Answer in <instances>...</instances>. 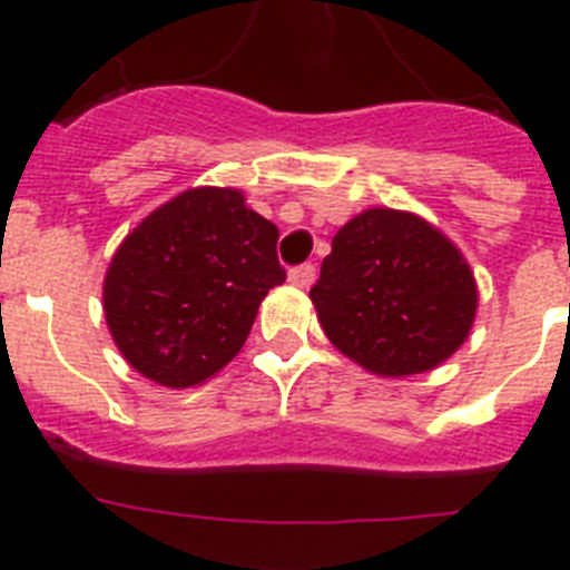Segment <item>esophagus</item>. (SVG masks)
Wrapping results in <instances>:
<instances>
[{"label": "esophagus", "instance_id": "1", "mask_svg": "<svg viewBox=\"0 0 570 570\" xmlns=\"http://www.w3.org/2000/svg\"><path fill=\"white\" fill-rule=\"evenodd\" d=\"M316 279V265H311V262H305V265H296L294 271L288 274V282L291 285H296V288H311Z\"/></svg>", "mask_w": 570, "mask_h": 570}]
</instances>
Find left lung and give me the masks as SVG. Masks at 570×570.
Masks as SVG:
<instances>
[{
    "label": "left lung",
    "instance_id": "obj_1",
    "mask_svg": "<svg viewBox=\"0 0 570 570\" xmlns=\"http://www.w3.org/2000/svg\"><path fill=\"white\" fill-rule=\"evenodd\" d=\"M311 302L325 336L356 365L411 376L468 340L480 296L440 228L407 210L367 208L336 230Z\"/></svg>",
    "mask_w": 570,
    "mask_h": 570
}]
</instances>
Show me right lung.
<instances>
[{
  "instance_id": "obj_1",
  "label": "right lung",
  "mask_w": 570,
  "mask_h": 570,
  "mask_svg": "<svg viewBox=\"0 0 570 570\" xmlns=\"http://www.w3.org/2000/svg\"><path fill=\"white\" fill-rule=\"evenodd\" d=\"M279 230L236 188H190L116 248L102 308L119 354L148 380L190 387L245 345L262 299L285 282Z\"/></svg>"
}]
</instances>
